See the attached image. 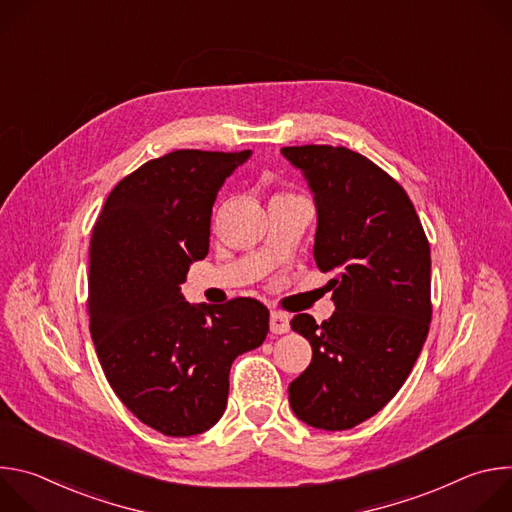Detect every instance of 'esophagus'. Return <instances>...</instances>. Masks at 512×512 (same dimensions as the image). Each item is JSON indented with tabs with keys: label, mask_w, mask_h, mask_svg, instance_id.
<instances>
[{
	"label": "esophagus",
	"mask_w": 512,
	"mask_h": 512,
	"mask_svg": "<svg viewBox=\"0 0 512 512\" xmlns=\"http://www.w3.org/2000/svg\"><path fill=\"white\" fill-rule=\"evenodd\" d=\"M269 328L273 334H285L289 332V316L283 312H271L269 316Z\"/></svg>",
	"instance_id": "34e87169"
}]
</instances>
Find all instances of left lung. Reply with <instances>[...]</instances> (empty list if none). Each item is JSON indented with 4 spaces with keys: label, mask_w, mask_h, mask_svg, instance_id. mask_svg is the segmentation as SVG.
<instances>
[{
    "label": "left lung",
    "mask_w": 512,
    "mask_h": 512,
    "mask_svg": "<svg viewBox=\"0 0 512 512\" xmlns=\"http://www.w3.org/2000/svg\"><path fill=\"white\" fill-rule=\"evenodd\" d=\"M314 194V261L336 306L291 330L312 346L289 405L316 429L342 431L379 413L403 387L431 322V257L407 192L364 156L332 145L281 148Z\"/></svg>",
    "instance_id": "left-lung-1"
}]
</instances>
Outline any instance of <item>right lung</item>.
Instances as JSON below:
<instances>
[{
    "label": "right lung",
    "instance_id": "obj_1",
    "mask_svg": "<svg viewBox=\"0 0 512 512\" xmlns=\"http://www.w3.org/2000/svg\"><path fill=\"white\" fill-rule=\"evenodd\" d=\"M251 154L178 150L143 164L111 190L91 235L89 328L103 373L141 423L170 437L223 417L233 360L269 332L257 300L180 294L208 255L218 190Z\"/></svg>",
    "mask_w": 512,
    "mask_h": 512
}]
</instances>
